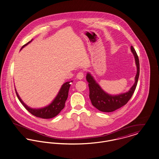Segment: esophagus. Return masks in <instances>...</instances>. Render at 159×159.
Here are the masks:
<instances>
[{
	"instance_id": "obj_1",
	"label": "esophagus",
	"mask_w": 159,
	"mask_h": 159,
	"mask_svg": "<svg viewBox=\"0 0 159 159\" xmlns=\"http://www.w3.org/2000/svg\"><path fill=\"white\" fill-rule=\"evenodd\" d=\"M76 77L79 80H82L84 77V73L82 72H80L78 73V74L76 75Z\"/></svg>"
}]
</instances>
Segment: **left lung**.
<instances>
[{
	"instance_id": "obj_1",
	"label": "left lung",
	"mask_w": 159,
	"mask_h": 159,
	"mask_svg": "<svg viewBox=\"0 0 159 159\" xmlns=\"http://www.w3.org/2000/svg\"><path fill=\"white\" fill-rule=\"evenodd\" d=\"M130 50L135 58L137 74L135 83L128 92L116 95L108 94L101 89L90 73H87L86 80L89 87V98L92 105L101 112H111L121 107L130 100L135 90L139 77L140 64L138 55L132 46L130 47Z\"/></svg>"
}]
</instances>
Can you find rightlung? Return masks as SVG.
Segmentation results:
<instances>
[{"label": "right lung", "mask_w": 159, "mask_h": 159, "mask_svg": "<svg viewBox=\"0 0 159 159\" xmlns=\"http://www.w3.org/2000/svg\"><path fill=\"white\" fill-rule=\"evenodd\" d=\"M31 41H32V39L30 41H29L28 43L23 45L21 49L24 48L25 46H26L27 44H29L30 43H31ZM71 83H72V81H68L63 84L60 89L59 92H58L57 96L55 97L54 100L52 102V103H50L47 106L41 109H32L29 107V106H27L20 99L16 89L15 90H16V93L18 99L30 113H31L32 115L36 116L37 117H39L44 119H48V118H53L55 116H57L59 114V113L64 109L65 106V102L68 97L69 90L71 85Z\"/></svg>", "instance_id": "1"}]
</instances>
